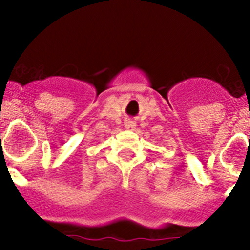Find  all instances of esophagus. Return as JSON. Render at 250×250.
<instances>
[{
  "label": "esophagus",
  "mask_w": 250,
  "mask_h": 250,
  "mask_svg": "<svg viewBox=\"0 0 250 250\" xmlns=\"http://www.w3.org/2000/svg\"><path fill=\"white\" fill-rule=\"evenodd\" d=\"M125 126H126V129H134V127L136 126L135 123H132V121H129V123L125 124Z\"/></svg>",
  "instance_id": "34e87169"
}]
</instances>
